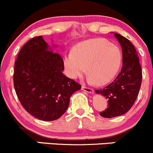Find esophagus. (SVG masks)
Returning a JSON list of instances; mask_svg holds the SVG:
<instances>
[{"mask_svg":"<svg viewBox=\"0 0 153 153\" xmlns=\"http://www.w3.org/2000/svg\"><path fill=\"white\" fill-rule=\"evenodd\" d=\"M81 89H82V90L85 91L86 92H89V93H93L94 92V90L92 89V88L87 87V86H86L85 85H82V86H81Z\"/></svg>","mask_w":153,"mask_h":153,"instance_id":"obj_1","label":"esophagus"}]
</instances>
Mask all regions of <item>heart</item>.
Masks as SVG:
<instances>
[{
    "label": "heart",
    "instance_id": "obj_1",
    "mask_svg": "<svg viewBox=\"0 0 153 153\" xmlns=\"http://www.w3.org/2000/svg\"><path fill=\"white\" fill-rule=\"evenodd\" d=\"M121 58V52L117 46L105 39L96 38L77 44L73 52L64 55V64L69 78H81L85 75L87 68L89 81L103 85L116 75Z\"/></svg>",
    "mask_w": 153,
    "mask_h": 153
}]
</instances>
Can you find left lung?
Instances as JSON below:
<instances>
[{"label":"left lung","instance_id":"8db88e82","mask_svg":"<svg viewBox=\"0 0 153 153\" xmlns=\"http://www.w3.org/2000/svg\"><path fill=\"white\" fill-rule=\"evenodd\" d=\"M114 35L122 49L121 72L110 84L95 90L108 101V107L100 112L101 116L107 118L122 115L130 109L138 97L142 80L139 58L133 44L119 34Z\"/></svg>","mask_w":153,"mask_h":153}]
</instances>
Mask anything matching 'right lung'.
Instances as JSON below:
<instances>
[{
	"instance_id": "right-lung-1",
	"label": "right lung",
	"mask_w": 153,
	"mask_h": 153,
	"mask_svg": "<svg viewBox=\"0 0 153 153\" xmlns=\"http://www.w3.org/2000/svg\"><path fill=\"white\" fill-rule=\"evenodd\" d=\"M63 58L42 36L27 41L17 56L13 81L17 96L29 114L43 121H54L67 111L72 94L81 84L67 78Z\"/></svg>"
}]
</instances>
